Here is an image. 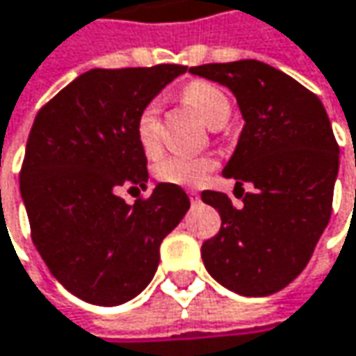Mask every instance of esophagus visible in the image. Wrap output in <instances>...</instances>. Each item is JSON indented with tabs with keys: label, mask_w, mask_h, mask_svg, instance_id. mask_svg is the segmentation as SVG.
<instances>
[{
	"label": "esophagus",
	"mask_w": 356,
	"mask_h": 356,
	"mask_svg": "<svg viewBox=\"0 0 356 356\" xmlns=\"http://www.w3.org/2000/svg\"><path fill=\"white\" fill-rule=\"evenodd\" d=\"M187 195H189V200H191V204H197V202H200V193H197V191H193V189H189V191H187Z\"/></svg>",
	"instance_id": "obj_1"
}]
</instances>
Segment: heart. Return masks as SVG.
I'll return each mask as SVG.
<instances>
[{
    "mask_svg": "<svg viewBox=\"0 0 356 356\" xmlns=\"http://www.w3.org/2000/svg\"><path fill=\"white\" fill-rule=\"evenodd\" d=\"M183 99L210 128H220L230 118V102L226 93L211 83L195 81L187 85L183 89ZM136 138L146 156H154L161 150V120L156 102H148L136 115ZM211 169L213 161L210 156L169 154L154 165V175L171 185L193 187L208 177Z\"/></svg>",
    "mask_w": 356,
    "mask_h": 356,
    "instance_id": "b5f03b06",
    "label": "heart"
}]
</instances>
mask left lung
<instances>
[{"label":"left lung","mask_w":356,"mask_h":356,"mask_svg":"<svg viewBox=\"0 0 356 356\" xmlns=\"http://www.w3.org/2000/svg\"><path fill=\"white\" fill-rule=\"evenodd\" d=\"M193 75L228 87L244 118L222 175L255 189L236 208L226 193L204 191L220 232L202 246L208 273L234 293L263 298L304 271L332 213L339 145L318 95L261 60L210 63Z\"/></svg>","instance_id":"left-lung-1"}]
</instances>
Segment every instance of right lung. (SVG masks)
I'll use <instances>...</instances> for the list:
<instances>
[{
  "instance_id": "obj_1",
  "label": "right lung",
  "mask_w": 356,
  "mask_h": 356,
  "mask_svg": "<svg viewBox=\"0 0 356 356\" xmlns=\"http://www.w3.org/2000/svg\"><path fill=\"white\" fill-rule=\"evenodd\" d=\"M183 65L91 69L38 112L26 145L19 191L32 243L50 273L95 306L136 298L159 267L163 238L189 210L187 193L159 183L128 206L120 187H146L136 115Z\"/></svg>"
}]
</instances>
